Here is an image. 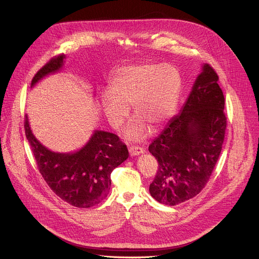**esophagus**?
Returning a JSON list of instances; mask_svg holds the SVG:
<instances>
[{
    "label": "esophagus",
    "mask_w": 259,
    "mask_h": 259,
    "mask_svg": "<svg viewBox=\"0 0 259 259\" xmlns=\"http://www.w3.org/2000/svg\"><path fill=\"white\" fill-rule=\"evenodd\" d=\"M144 152H145V150L141 147H130V149H129V153L131 156H137Z\"/></svg>",
    "instance_id": "34e87169"
}]
</instances>
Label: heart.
I'll return each instance as SVG.
<instances>
[{
  "label": "heart",
  "mask_w": 259,
  "mask_h": 259,
  "mask_svg": "<svg viewBox=\"0 0 259 259\" xmlns=\"http://www.w3.org/2000/svg\"><path fill=\"white\" fill-rule=\"evenodd\" d=\"M182 92V76L171 64H138L120 67L111 79V91L101 97L104 114L112 128L119 129L129 115L138 118L125 131V139L141 142L149 127H161L173 115Z\"/></svg>",
  "instance_id": "heart-1"
}]
</instances>
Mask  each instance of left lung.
<instances>
[{"instance_id":"1","label":"left lung","mask_w":259,"mask_h":259,"mask_svg":"<svg viewBox=\"0 0 259 259\" xmlns=\"http://www.w3.org/2000/svg\"><path fill=\"white\" fill-rule=\"evenodd\" d=\"M224 109L219 75L203 64L180 113L149 146L158 161L149 192L158 202L176 206L205 188L222 152L227 127Z\"/></svg>"}]
</instances>
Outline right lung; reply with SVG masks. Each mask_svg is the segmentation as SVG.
Listing matches in <instances>:
<instances>
[{"label":"right lung","mask_w":259,"mask_h":259,"mask_svg":"<svg viewBox=\"0 0 259 259\" xmlns=\"http://www.w3.org/2000/svg\"><path fill=\"white\" fill-rule=\"evenodd\" d=\"M64 54L52 59L34 75L33 88L46 76L59 72L65 65ZM25 133L36 164L47 185L60 198L77 208L98 205L109 193L111 172L124 162L128 149L117 135L94 130L88 142L72 152H56L40 144L25 115Z\"/></svg>","instance_id":"add662e5"}]
</instances>
